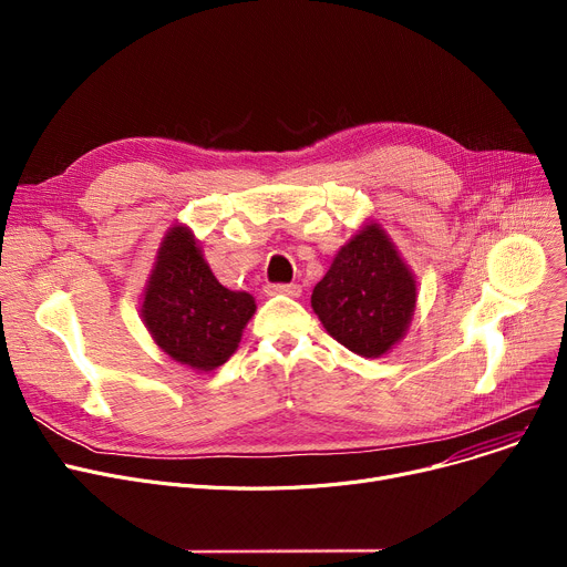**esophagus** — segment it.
Listing matches in <instances>:
<instances>
[{
	"label": "esophagus",
	"mask_w": 567,
	"mask_h": 567,
	"mask_svg": "<svg viewBox=\"0 0 567 567\" xmlns=\"http://www.w3.org/2000/svg\"><path fill=\"white\" fill-rule=\"evenodd\" d=\"M268 293H287V296H299V293H301V285H296V282L268 285Z\"/></svg>",
	"instance_id": "obj_1"
}]
</instances>
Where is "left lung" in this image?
Masks as SVG:
<instances>
[{"label": "left lung", "mask_w": 567, "mask_h": 567, "mask_svg": "<svg viewBox=\"0 0 567 567\" xmlns=\"http://www.w3.org/2000/svg\"><path fill=\"white\" fill-rule=\"evenodd\" d=\"M415 308V280L379 225H368L336 255L312 289L323 329L349 351L379 359L402 340Z\"/></svg>", "instance_id": "8db88e82"}]
</instances>
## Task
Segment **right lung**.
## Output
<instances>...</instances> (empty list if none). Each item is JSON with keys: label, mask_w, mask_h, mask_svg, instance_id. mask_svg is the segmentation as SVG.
Listing matches in <instances>:
<instances>
[{"label": "right lung", "mask_w": 567, "mask_h": 567, "mask_svg": "<svg viewBox=\"0 0 567 567\" xmlns=\"http://www.w3.org/2000/svg\"><path fill=\"white\" fill-rule=\"evenodd\" d=\"M255 308L250 293L216 280L186 227L167 231L144 291L142 317L174 361L202 372L216 370L236 351Z\"/></svg>", "instance_id": "obj_1"}]
</instances>
